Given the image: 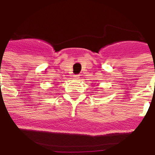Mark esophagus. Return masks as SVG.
I'll return each mask as SVG.
<instances>
[{
  "mask_svg": "<svg viewBox=\"0 0 155 155\" xmlns=\"http://www.w3.org/2000/svg\"><path fill=\"white\" fill-rule=\"evenodd\" d=\"M73 76H74V79H79L80 78V75H75Z\"/></svg>",
  "mask_w": 155,
  "mask_h": 155,
  "instance_id": "34e87169",
  "label": "esophagus"
}]
</instances>
